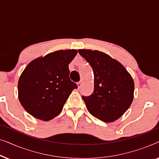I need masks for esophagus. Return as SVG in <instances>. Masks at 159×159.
I'll use <instances>...</instances> for the list:
<instances>
[{
    "label": "esophagus",
    "mask_w": 159,
    "mask_h": 159,
    "mask_svg": "<svg viewBox=\"0 0 159 159\" xmlns=\"http://www.w3.org/2000/svg\"><path fill=\"white\" fill-rule=\"evenodd\" d=\"M77 86H78V88H80V87H81V85H82V81H80V82H78L77 83Z\"/></svg>",
    "instance_id": "1"
}]
</instances>
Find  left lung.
Returning a JSON list of instances; mask_svg holds the SVG:
<instances>
[{
	"mask_svg": "<svg viewBox=\"0 0 159 159\" xmlns=\"http://www.w3.org/2000/svg\"><path fill=\"white\" fill-rule=\"evenodd\" d=\"M78 52L94 73L93 93L90 96H82L87 108L104 122L114 121L133 101L134 84L131 75L122 64L103 52L85 49Z\"/></svg>",
	"mask_w": 159,
	"mask_h": 159,
	"instance_id": "8db88e82",
	"label": "left lung"
}]
</instances>
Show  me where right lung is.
<instances>
[{"label": "right lung", "mask_w": 159, "mask_h": 159, "mask_svg": "<svg viewBox=\"0 0 159 159\" xmlns=\"http://www.w3.org/2000/svg\"><path fill=\"white\" fill-rule=\"evenodd\" d=\"M77 50H60L30 63L18 82L19 101L32 116L49 121L61 111L77 84L69 79V64Z\"/></svg>", "instance_id": "1"}]
</instances>
